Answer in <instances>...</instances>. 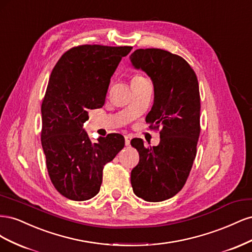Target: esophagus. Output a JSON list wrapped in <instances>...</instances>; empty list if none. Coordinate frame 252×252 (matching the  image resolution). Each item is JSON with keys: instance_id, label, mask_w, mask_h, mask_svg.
Here are the masks:
<instances>
[{"instance_id": "1", "label": "esophagus", "mask_w": 252, "mask_h": 252, "mask_svg": "<svg viewBox=\"0 0 252 252\" xmlns=\"http://www.w3.org/2000/svg\"><path fill=\"white\" fill-rule=\"evenodd\" d=\"M130 141H131V136L130 135H125V145H126V146H129V145H130Z\"/></svg>"}]
</instances>
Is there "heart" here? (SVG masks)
Wrapping results in <instances>:
<instances>
[{
    "label": "heart",
    "instance_id": "b5f03b06",
    "mask_svg": "<svg viewBox=\"0 0 252 252\" xmlns=\"http://www.w3.org/2000/svg\"><path fill=\"white\" fill-rule=\"evenodd\" d=\"M142 79H144L143 77H140V75H135V77H133V79H132V81H138V80H142ZM131 81V82H132Z\"/></svg>",
    "mask_w": 252,
    "mask_h": 252
}]
</instances>
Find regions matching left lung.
Wrapping results in <instances>:
<instances>
[{
    "label": "left lung",
    "instance_id": "left-lung-1",
    "mask_svg": "<svg viewBox=\"0 0 252 252\" xmlns=\"http://www.w3.org/2000/svg\"><path fill=\"white\" fill-rule=\"evenodd\" d=\"M130 61L154 83L155 100L146 122L151 128L162 126L158 146L147 148L142 139L131 140L140 155L131 170V186L141 199L162 202L184 187L196 156L201 131L199 82L186 61L169 51L136 49Z\"/></svg>",
    "mask_w": 252,
    "mask_h": 252
}]
</instances>
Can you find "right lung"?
I'll list each match as a JSON object with an SVG mask.
<instances>
[{
    "label": "right lung",
    "instance_id": "1",
    "mask_svg": "<svg viewBox=\"0 0 252 252\" xmlns=\"http://www.w3.org/2000/svg\"><path fill=\"white\" fill-rule=\"evenodd\" d=\"M130 46L81 45L66 51L50 74L42 103V147L53 186L72 201L100 191L103 168L125 145L110 133L91 142L83 124L103 107L112 74Z\"/></svg>",
    "mask_w": 252,
    "mask_h": 252
}]
</instances>
